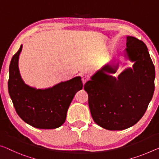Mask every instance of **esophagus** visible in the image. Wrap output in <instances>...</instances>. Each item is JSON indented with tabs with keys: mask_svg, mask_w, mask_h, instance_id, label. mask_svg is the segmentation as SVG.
I'll return each instance as SVG.
<instances>
[{
	"mask_svg": "<svg viewBox=\"0 0 159 159\" xmlns=\"http://www.w3.org/2000/svg\"><path fill=\"white\" fill-rule=\"evenodd\" d=\"M81 79H82L83 84H85V83H86V82L88 81V80H89V76H88V75H87L86 74H83V75H81Z\"/></svg>",
	"mask_w": 159,
	"mask_h": 159,
	"instance_id": "1",
	"label": "esophagus"
}]
</instances>
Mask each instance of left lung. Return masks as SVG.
Here are the masks:
<instances>
[{"label":"left lung","instance_id":"8db88e82","mask_svg":"<svg viewBox=\"0 0 159 159\" xmlns=\"http://www.w3.org/2000/svg\"><path fill=\"white\" fill-rule=\"evenodd\" d=\"M125 57L134 62L117 79L109 74L117 71L118 64H107L85 83L89 105L94 122L108 130L132 127L143 117L154 92L155 68L146 44L127 37Z\"/></svg>","mask_w":159,"mask_h":159}]
</instances>
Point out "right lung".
I'll list each match as a JSON object with an SVG mask.
<instances>
[{
    "mask_svg": "<svg viewBox=\"0 0 159 159\" xmlns=\"http://www.w3.org/2000/svg\"><path fill=\"white\" fill-rule=\"evenodd\" d=\"M22 45L12 57L9 66V95L20 117L38 129H55L64 124L74 95L83 88L76 76L52 88L37 89L25 84L18 68Z\"/></svg>",
    "mask_w": 159,
    "mask_h": 159,
    "instance_id": "1",
    "label": "right lung"
}]
</instances>
